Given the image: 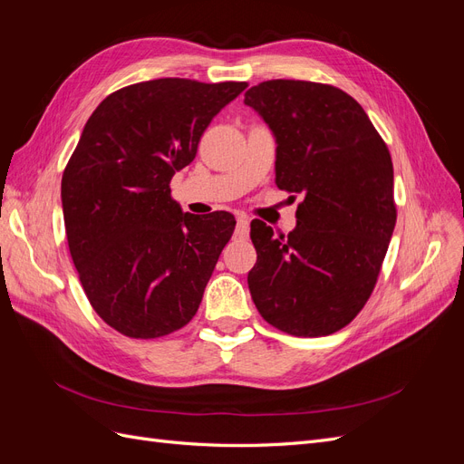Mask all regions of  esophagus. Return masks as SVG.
<instances>
[{"mask_svg":"<svg viewBox=\"0 0 464 464\" xmlns=\"http://www.w3.org/2000/svg\"><path fill=\"white\" fill-rule=\"evenodd\" d=\"M249 234V220L246 217H237L236 222V236L237 237H247Z\"/></svg>","mask_w":464,"mask_h":464,"instance_id":"obj_1","label":"esophagus"}]
</instances>
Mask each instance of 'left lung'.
Here are the masks:
<instances>
[{
    "label": "left lung",
    "instance_id": "8db88e82",
    "mask_svg": "<svg viewBox=\"0 0 464 464\" xmlns=\"http://www.w3.org/2000/svg\"><path fill=\"white\" fill-rule=\"evenodd\" d=\"M244 104L275 135L278 189L304 195L288 236L251 220V298L280 331L331 334L368 302L395 230L389 149L354 98L331 85L265 81Z\"/></svg>",
    "mask_w": 464,
    "mask_h": 464
}]
</instances>
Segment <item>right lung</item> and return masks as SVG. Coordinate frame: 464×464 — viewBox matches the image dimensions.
I'll return each instance as SVG.
<instances>
[{"instance_id": "add662e5", "label": "right lung", "mask_w": 464, "mask_h": 464, "mask_svg": "<svg viewBox=\"0 0 464 464\" xmlns=\"http://www.w3.org/2000/svg\"><path fill=\"white\" fill-rule=\"evenodd\" d=\"M246 82L154 79L106 96L62 178L69 251L94 312L131 339L193 319L236 220L184 213L170 179Z\"/></svg>"}]
</instances>
